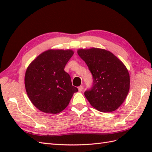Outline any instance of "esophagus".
Instances as JSON below:
<instances>
[{"label": "esophagus", "instance_id": "obj_1", "mask_svg": "<svg viewBox=\"0 0 152 152\" xmlns=\"http://www.w3.org/2000/svg\"><path fill=\"white\" fill-rule=\"evenodd\" d=\"M78 88V91H79L80 92H81V91H82V90H83V87L81 86H79Z\"/></svg>", "mask_w": 152, "mask_h": 152}]
</instances>
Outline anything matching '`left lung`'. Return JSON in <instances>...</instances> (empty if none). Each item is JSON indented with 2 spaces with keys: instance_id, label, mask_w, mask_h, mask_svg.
Returning a JSON list of instances; mask_svg holds the SVG:
<instances>
[{
  "instance_id": "1",
  "label": "left lung",
  "mask_w": 152,
  "mask_h": 152,
  "mask_svg": "<svg viewBox=\"0 0 152 152\" xmlns=\"http://www.w3.org/2000/svg\"><path fill=\"white\" fill-rule=\"evenodd\" d=\"M78 54L88 65L93 78L91 89L84 93L86 99L100 112L115 111L129 91L130 76L125 64L104 49H79Z\"/></svg>"
}]
</instances>
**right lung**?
<instances>
[{
  "label": "right lung",
  "mask_w": 152,
  "mask_h": 152,
  "mask_svg": "<svg viewBox=\"0 0 152 152\" xmlns=\"http://www.w3.org/2000/svg\"><path fill=\"white\" fill-rule=\"evenodd\" d=\"M73 54L72 50H48L27 67L25 89L31 102L40 111L53 114L62 112L78 91L64 70Z\"/></svg>",
  "instance_id": "obj_1"
}]
</instances>
